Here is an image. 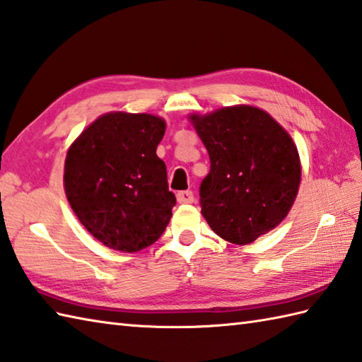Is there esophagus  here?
<instances>
[{"mask_svg":"<svg viewBox=\"0 0 362 362\" xmlns=\"http://www.w3.org/2000/svg\"><path fill=\"white\" fill-rule=\"evenodd\" d=\"M177 196V202L179 204H193L194 202V194L191 189L187 191H179V193L175 194Z\"/></svg>","mask_w":362,"mask_h":362,"instance_id":"esophagus-1","label":"esophagus"}]
</instances>
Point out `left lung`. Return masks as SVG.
I'll return each instance as SVG.
<instances>
[{"label":"left lung","mask_w":362,"mask_h":362,"mask_svg":"<svg viewBox=\"0 0 362 362\" xmlns=\"http://www.w3.org/2000/svg\"><path fill=\"white\" fill-rule=\"evenodd\" d=\"M191 121L210 156L199 188L204 218L216 235L250 244L286 218L300 185L298 152L271 115L250 105Z\"/></svg>","instance_id":"1"}]
</instances>
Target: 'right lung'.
Masks as SVG:
<instances>
[{
  "mask_svg": "<svg viewBox=\"0 0 362 362\" xmlns=\"http://www.w3.org/2000/svg\"><path fill=\"white\" fill-rule=\"evenodd\" d=\"M165 121L146 113H107L79 135L65 160V193L82 226L104 245L138 252L156 243L173 216L157 146Z\"/></svg>",
  "mask_w": 362,
  "mask_h": 362,
  "instance_id": "add662e5",
  "label": "right lung"
}]
</instances>
